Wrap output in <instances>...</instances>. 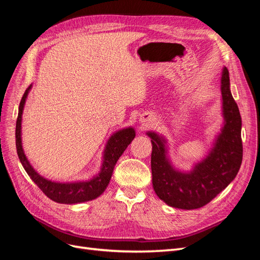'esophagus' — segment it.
<instances>
[{
  "label": "esophagus",
  "instance_id": "1",
  "mask_svg": "<svg viewBox=\"0 0 260 260\" xmlns=\"http://www.w3.org/2000/svg\"><path fill=\"white\" fill-rule=\"evenodd\" d=\"M139 121L142 123V124H149L152 122V115H149V114H142L140 116V119H139Z\"/></svg>",
  "mask_w": 260,
  "mask_h": 260
}]
</instances>
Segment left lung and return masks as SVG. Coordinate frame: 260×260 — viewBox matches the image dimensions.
Returning <instances> with one entry per match:
<instances>
[{
	"label": "left lung",
	"mask_w": 260,
	"mask_h": 260,
	"mask_svg": "<svg viewBox=\"0 0 260 260\" xmlns=\"http://www.w3.org/2000/svg\"><path fill=\"white\" fill-rule=\"evenodd\" d=\"M223 122L207 154L182 171L172 165L167 139L147 131L153 145L151 167L154 191L167 205L180 209L205 206L229 185L240 170L243 157L242 119L230 90L229 72L222 68L220 78Z\"/></svg>",
	"instance_id": "left-lung-1"
}]
</instances>
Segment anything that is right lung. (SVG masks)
<instances>
[{
    "instance_id": "obj_1",
    "label": "right lung",
    "mask_w": 260,
    "mask_h": 260,
    "mask_svg": "<svg viewBox=\"0 0 260 260\" xmlns=\"http://www.w3.org/2000/svg\"><path fill=\"white\" fill-rule=\"evenodd\" d=\"M32 88L30 84L29 88L23 93L18 108V117L16 121V148L19 160L23 169L26 170L31 180L41 188V191L52 201L59 204H78L95 200L106 190L111 181L115 165L119 157L125 151V148L136 138V130L132 127H127L114 132L109 137L105 144L103 157H102V166L99 174L93 176L89 180L73 181V182H58L44 178L32 167L28 160L27 156L22 148L21 140V121L22 113L25 108L28 94Z\"/></svg>"
}]
</instances>
